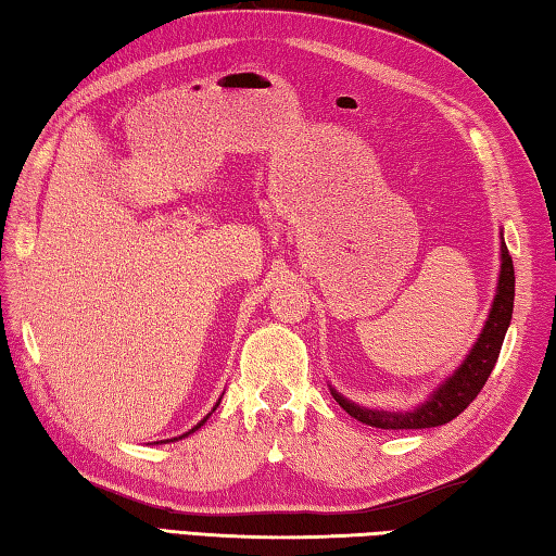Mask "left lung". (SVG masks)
<instances>
[{"label": "left lung", "mask_w": 556, "mask_h": 556, "mask_svg": "<svg viewBox=\"0 0 556 556\" xmlns=\"http://www.w3.org/2000/svg\"><path fill=\"white\" fill-rule=\"evenodd\" d=\"M513 299H516V271H513V260L508 255V248L503 243L501 233V271L496 296L491 301L489 316L479 332L477 342H473L467 357L462 365L452 371V375L432 389L430 396L413 406L408 410H391V408H367L359 403L350 401L330 387L332 399H336L342 410H348L352 418L359 422H367L371 428L381 430H420V428H438L445 426L452 418L469 406V403L479 396L483 383L491 377L493 367H496L498 352L506 338V330L513 318Z\"/></svg>", "instance_id": "left-lung-1"}]
</instances>
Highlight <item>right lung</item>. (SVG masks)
<instances>
[{"label":"right lung","instance_id":"obj_1","mask_svg":"<svg viewBox=\"0 0 556 556\" xmlns=\"http://www.w3.org/2000/svg\"><path fill=\"white\" fill-rule=\"evenodd\" d=\"M218 403H220V399H218V401H216V406H214V410H216V408H218ZM214 410H211V413H214ZM211 413H208V416H211ZM208 416H206V418H204V420H199V422H197V426H194V428H191V430H189V432H187V435H191V432H194V430H199V428H201V426H204V422H206V420H208ZM187 435H181V438H187ZM160 442H163V440H160ZM165 442H169V440H165Z\"/></svg>","mask_w":556,"mask_h":556}]
</instances>
